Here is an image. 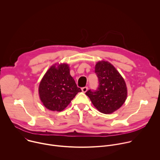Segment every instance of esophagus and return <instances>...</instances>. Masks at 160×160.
Instances as JSON below:
<instances>
[{"instance_id": "34e87169", "label": "esophagus", "mask_w": 160, "mask_h": 160, "mask_svg": "<svg viewBox=\"0 0 160 160\" xmlns=\"http://www.w3.org/2000/svg\"><path fill=\"white\" fill-rule=\"evenodd\" d=\"M87 89H88V87H82V90L83 92H86Z\"/></svg>"}]
</instances>
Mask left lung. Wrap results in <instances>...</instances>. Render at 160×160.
<instances>
[{"instance_id": "left-lung-1", "label": "left lung", "mask_w": 160, "mask_h": 160, "mask_svg": "<svg viewBox=\"0 0 160 160\" xmlns=\"http://www.w3.org/2000/svg\"><path fill=\"white\" fill-rule=\"evenodd\" d=\"M99 85L96 90H88L85 94L102 113L110 114L125 102L127 90L124 79L111 63L99 61L95 67Z\"/></svg>"}]
</instances>
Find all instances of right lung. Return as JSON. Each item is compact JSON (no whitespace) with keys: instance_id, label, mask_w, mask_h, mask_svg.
<instances>
[{"instance_id":"right-lung-1","label":"right lung","mask_w":160,"mask_h":160,"mask_svg":"<svg viewBox=\"0 0 160 160\" xmlns=\"http://www.w3.org/2000/svg\"><path fill=\"white\" fill-rule=\"evenodd\" d=\"M80 92L82 90L70 75L67 64L51 66L42 79L38 88L43 104L54 111H62Z\"/></svg>"}]
</instances>
